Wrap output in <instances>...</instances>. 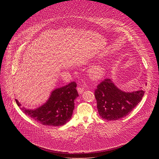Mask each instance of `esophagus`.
Listing matches in <instances>:
<instances>
[{
  "mask_svg": "<svg viewBox=\"0 0 159 159\" xmlns=\"http://www.w3.org/2000/svg\"><path fill=\"white\" fill-rule=\"evenodd\" d=\"M77 90H78V92L80 94H81L84 91V88L81 87V86H79V87L77 88Z\"/></svg>",
  "mask_w": 159,
  "mask_h": 159,
  "instance_id": "esophagus-1",
  "label": "esophagus"
}]
</instances>
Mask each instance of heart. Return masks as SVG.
I'll return each mask as SVG.
<instances>
[{
	"label": "heart",
	"mask_w": 159,
	"mask_h": 159,
	"mask_svg": "<svg viewBox=\"0 0 159 159\" xmlns=\"http://www.w3.org/2000/svg\"><path fill=\"white\" fill-rule=\"evenodd\" d=\"M105 73V68L101 65L93 66L89 70V77L95 81L101 80L104 76Z\"/></svg>",
	"instance_id": "obj_1"
}]
</instances>
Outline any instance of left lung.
<instances>
[{"label": "left lung", "instance_id": "left-lung-1", "mask_svg": "<svg viewBox=\"0 0 159 159\" xmlns=\"http://www.w3.org/2000/svg\"><path fill=\"white\" fill-rule=\"evenodd\" d=\"M94 94L101 117L116 120L124 117L136 107L143 98L144 91H121L110 79L107 78L97 86Z\"/></svg>", "mask_w": 159, "mask_h": 159}]
</instances>
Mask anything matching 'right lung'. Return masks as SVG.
Listing matches in <instances>:
<instances>
[{
	"label": "right lung",
	"instance_id": "right-lung-1",
	"mask_svg": "<svg viewBox=\"0 0 159 159\" xmlns=\"http://www.w3.org/2000/svg\"><path fill=\"white\" fill-rule=\"evenodd\" d=\"M76 88V83L71 82L56 89L45 103L35 110L22 107L17 99L16 102L24 113L36 122L44 125L61 126L66 124L71 117L75 99L79 95Z\"/></svg>",
	"mask_w": 159,
	"mask_h": 159
}]
</instances>
